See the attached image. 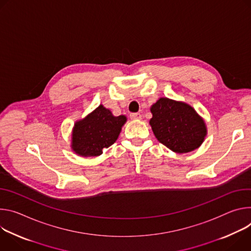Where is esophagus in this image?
<instances>
[{
  "label": "esophagus",
  "instance_id": "1",
  "mask_svg": "<svg viewBox=\"0 0 251 251\" xmlns=\"http://www.w3.org/2000/svg\"><path fill=\"white\" fill-rule=\"evenodd\" d=\"M130 119L131 120H141L142 119V115L138 114V113H133V114H130Z\"/></svg>",
  "mask_w": 251,
  "mask_h": 251
}]
</instances>
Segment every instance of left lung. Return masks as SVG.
<instances>
[{
  "label": "left lung",
  "mask_w": 251,
  "mask_h": 251,
  "mask_svg": "<svg viewBox=\"0 0 251 251\" xmlns=\"http://www.w3.org/2000/svg\"><path fill=\"white\" fill-rule=\"evenodd\" d=\"M151 129L166 148L176 153H186L199 149L207 129L203 119L196 109L183 101L160 98L151 107Z\"/></svg>",
  "instance_id": "left-lung-1"
}]
</instances>
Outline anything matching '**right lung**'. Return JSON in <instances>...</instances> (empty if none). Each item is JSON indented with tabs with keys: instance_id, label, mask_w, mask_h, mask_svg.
Here are the masks:
<instances>
[{
	"instance_id": "1",
	"label": "right lung",
	"mask_w": 251,
	"mask_h": 251,
	"mask_svg": "<svg viewBox=\"0 0 251 251\" xmlns=\"http://www.w3.org/2000/svg\"><path fill=\"white\" fill-rule=\"evenodd\" d=\"M126 116L115 117L100 104L85 119L75 124L72 132V150L80 156H98L110 147L120 135Z\"/></svg>"
}]
</instances>
